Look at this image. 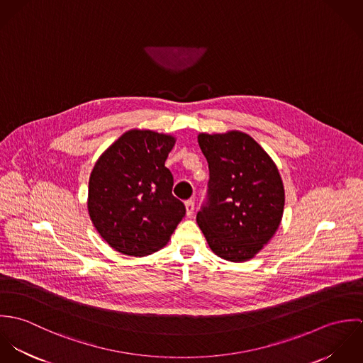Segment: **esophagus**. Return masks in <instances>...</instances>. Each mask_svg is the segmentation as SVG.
<instances>
[{"instance_id": "obj_1", "label": "esophagus", "mask_w": 363, "mask_h": 363, "mask_svg": "<svg viewBox=\"0 0 363 363\" xmlns=\"http://www.w3.org/2000/svg\"><path fill=\"white\" fill-rule=\"evenodd\" d=\"M184 206H186V212H187V216H193V213H194V201L193 200H187L186 203H184Z\"/></svg>"}]
</instances>
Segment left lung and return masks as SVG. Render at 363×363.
Returning a JSON list of instances; mask_svg holds the SVG:
<instances>
[{
	"label": "left lung",
	"mask_w": 363,
	"mask_h": 363,
	"mask_svg": "<svg viewBox=\"0 0 363 363\" xmlns=\"http://www.w3.org/2000/svg\"><path fill=\"white\" fill-rule=\"evenodd\" d=\"M209 169L207 203L197 223L220 259H253L275 235L285 191L277 164L249 134H199Z\"/></svg>",
	"instance_id": "obj_1"
}]
</instances>
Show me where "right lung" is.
<instances>
[{
  "label": "right lung",
  "mask_w": 363,
  "mask_h": 363,
  "mask_svg": "<svg viewBox=\"0 0 363 363\" xmlns=\"http://www.w3.org/2000/svg\"><path fill=\"white\" fill-rule=\"evenodd\" d=\"M176 138L151 130H130L96 160L88 189V212L104 242L127 256L162 249L186 215L172 194L164 160Z\"/></svg>",
  "instance_id": "1"
}]
</instances>
